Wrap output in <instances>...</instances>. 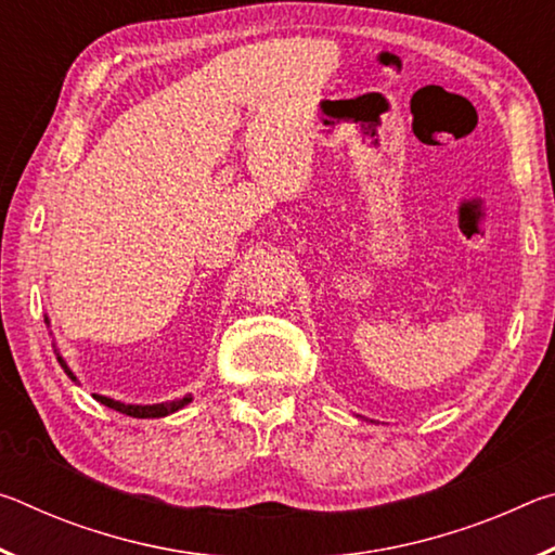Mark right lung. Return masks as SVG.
Listing matches in <instances>:
<instances>
[{
  "mask_svg": "<svg viewBox=\"0 0 555 555\" xmlns=\"http://www.w3.org/2000/svg\"><path fill=\"white\" fill-rule=\"evenodd\" d=\"M46 321H49V318H46ZM59 362H61V367L65 370V374H68L73 382H78V379H75V374L68 370V364H65L61 354H59ZM92 397H95L100 403H105V406L115 409L119 413H127V416H134V418H162V416H168V413L183 409L185 403H191V399H193L191 393H188V397H183V399H173V401H166V403H149V406H142V403H121V401H115V399L100 397V393H92Z\"/></svg>",
  "mask_w": 555,
  "mask_h": 555,
  "instance_id": "1",
  "label": "right lung"
}]
</instances>
